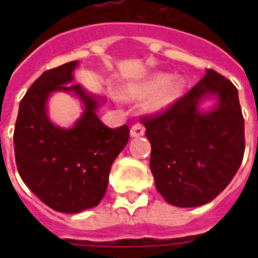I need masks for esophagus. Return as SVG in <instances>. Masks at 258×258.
Wrapping results in <instances>:
<instances>
[{
    "label": "esophagus",
    "instance_id": "obj_1",
    "mask_svg": "<svg viewBox=\"0 0 258 258\" xmlns=\"http://www.w3.org/2000/svg\"><path fill=\"white\" fill-rule=\"evenodd\" d=\"M130 134H131V137L133 138L142 137V135H145V127L141 124L133 125V127H131V130H130Z\"/></svg>",
    "mask_w": 258,
    "mask_h": 258
}]
</instances>
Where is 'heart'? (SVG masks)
I'll use <instances>...</instances> for the list:
<instances>
[{
    "mask_svg": "<svg viewBox=\"0 0 258 258\" xmlns=\"http://www.w3.org/2000/svg\"><path fill=\"white\" fill-rule=\"evenodd\" d=\"M184 87L183 78H171V75L166 72H155L139 82L124 86L121 93L131 100L145 97L143 108L150 113H158L174 104L182 96Z\"/></svg>",
    "mask_w": 258,
    "mask_h": 258,
    "instance_id": "obj_1",
    "label": "heart"
}]
</instances>
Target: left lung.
<instances>
[{
    "label": "left lung",
    "instance_id": "8db88e82",
    "mask_svg": "<svg viewBox=\"0 0 258 258\" xmlns=\"http://www.w3.org/2000/svg\"><path fill=\"white\" fill-rule=\"evenodd\" d=\"M216 97L217 104L202 111L199 104ZM151 143L150 169L155 187L167 204L197 208L224 190L244 158V117L233 83L206 70L184 96L155 116H145Z\"/></svg>",
    "mask_w": 258,
    "mask_h": 258
}]
</instances>
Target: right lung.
Masks as SVG:
<instances>
[{"label": "right lung", "mask_w": 258, "mask_h": 258, "mask_svg": "<svg viewBox=\"0 0 258 258\" xmlns=\"http://www.w3.org/2000/svg\"><path fill=\"white\" fill-rule=\"evenodd\" d=\"M78 61L45 71L22 97L14 127V154L24 183L50 209L80 213L100 204L111 166L130 138L127 125L108 128L97 117L103 97L74 82ZM74 92L85 104L71 129L50 121L46 103L53 92Z\"/></svg>", "instance_id": "obj_1"}]
</instances>
